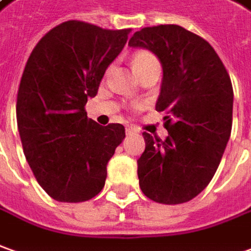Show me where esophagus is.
<instances>
[{"label": "esophagus", "mask_w": 251, "mask_h": 251, "mask_svg": "<svg viewBox=\"0 0 251 251\" xmlns=\"http://www.w3.org/2000/svg\"><path fill=\"white\" fill-rule=\"evenodd\" d=\"M139 127L134 125H127L126 126V134L127 136H132V134H136V133H139Z\"/></svg>", "instance_id": "obj_1"}]
</instances>
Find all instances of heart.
Segmentation results:
<instances>
[{
  "label": "heart",
  "instance_id": "1",
  "mask_svg": "<svg viewBox=\"0 0 251 251\" xmlns=\"http://www.w3.org/2000/svg\"><path fill=\"white\" fill-rule=\"evenodd\" d=\"M132 67L140 75L141 73L147 71L150 68L159 67V63H158L156 57L150 50L141 49V50L134 52V54L132 56Z\"/></svg>",
  "mask_w": 251,
  "mask_h": 251
}]
</instances>
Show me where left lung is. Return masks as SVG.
<instances>
[{
  "instance_id": "8db88e82",
  "label": "left lung",
  "mask_w": 251,
  "mask_h": 251,
  "mask_svg": "<svg viewBox=\"0 0 251 251\" xmlns=\"http://www.w3.org/2000/svg\"><path fill=\"white\" fill-rule=\"evenodd\" d=\"M129 47L146 48L163 68L156 111L165 112L169 136L144 132L146 150L137 159L143 194L165 204L188 202L207 187L232 129L233 89L211 45L177 25L144 27Z\"/></svg>"
}]
</instances>
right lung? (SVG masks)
<instances>
[{
	"label": "right lung",
	"instance_id": "obj_1",
	"mask_svg": "<svg viewBox=\"0 0 251 251\" xmlns=\"http://www.w3.org/2000/svg\"><path fill=\"white\" fill-rule=\"evenodd\" d=\"M129 32L68 20L48 31L25 63L16 103L19 134L37 181L59 202L96 197L125 139L124 125H99L85 105Z\"/></svg>",
	"mask_w": 251,
	"mask_h": 251
}]
</instances>
